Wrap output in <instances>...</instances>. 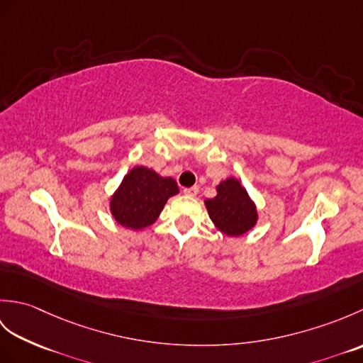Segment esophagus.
<instances>
[{"label":"esophagus","instance_id":"34e87169","mask_svg":"<svg viewBox=\"0 0 363 363\" xmlns=\"http://www.w3.org/2000/svg\"><path fill=\"white\" fill-rule=\"evenodd\" d=\"M184 195H186V196H196L198 195V187L184 189Z\"/></svg>","mask_w":363,"mask_h":363}]
</instances>
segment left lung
Masks as SVG:
<instances>
[{
	"instance_id": "left-lung-1",
	"label": "left lung",
	"mask_w": 363,
	"mask_h": 363,
	"mask_svg": "<svg viewBox=\"0 0 363 363\" xmlns=\"http://www.w3.org/2000/svg\"><path fill=\"white\" fill-rule=\"evenodd\" d=\"M217 195L206 199V209L221 234L228 237H240L257 225L259 213L256 203L237 177L230 176L221 181Z\"/></svg>"
}]
</instances>
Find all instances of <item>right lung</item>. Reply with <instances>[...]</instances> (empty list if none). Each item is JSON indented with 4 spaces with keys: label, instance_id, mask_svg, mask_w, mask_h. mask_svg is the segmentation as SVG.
I'll list each match as a JSON object with an SVG mask.
<instances>
[{
    "label": "right lung",
    "instance_id": "1",
    "mask_svg": "<svg viewBox=\"0 0 363 363\" xmlns=\"http://www.w3.org/2000/svg\"><path fill=\"white\" fill-rule=\"evenodd\" d=\"M179 194L173 177L160 176L152 168L137 165L123 177L109 199V209L120 226L140 230L156 223L167 201Z\"/></svg>",
    "mask_w": 363,
    "mask_h": 363
}]
</instances>
